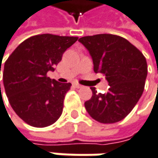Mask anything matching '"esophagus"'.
I'll use <instances>...</instances> for the list:
<instances>
[{
    "label": "esophagus",
    "mask_w": 158,
    "mask_h": 158,
    "mask_svg": "<svg viewBox=\"0 0 158 158\" xmlns=\"http://www.w3.org/2000/svg\"><path fill=\"white\" fill-rule=\"evenodd\" d=\"M73 86H74V87H76V88H82V87H83L82 85H79V84H77V83H74V84H73Z\"/></svg>",
    "instance_id": "obj_1"
}]
</instances>
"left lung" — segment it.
Returning a JSON list of instances; mask_svg holds the SVG:
<instances>
[{
  "label": "left lung",
  "instance_id": "obj_1",
  "mask_svg": "<svg viewBox=\"0 0 158 158\" xmlns=\"http://www.w3.org/2000/svg\"><path fill=\"white\" fill-rule=\"evenodd\" d=\"M89 51L94 71L105 75L110 88L85 102L87 112L101 123H115L125 118L143 94L148 75L147 60L135 46L124 38L98 34L79 39Z\"/></svg>",
  "mask_w": 158,
  "mask_h": 158
}]
</instances>
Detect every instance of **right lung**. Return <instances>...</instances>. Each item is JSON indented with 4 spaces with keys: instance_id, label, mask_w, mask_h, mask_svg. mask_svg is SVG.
Instances as JSON below:
<instances>
[{
    "instance_id": "1",
    "label": "right lung",
    "mask_w": 158,
    "mask_h": 158,
    "mask_svg": "<svg viewBox=\"0 0 158 158\" xmlns=\"http://www.w3.org/2000/svg\"><path fill=\"white\" fill-rule=\"evenodd\" d=\"M77 40L52 34L33 36L20 43L6 60L2 73L6 95L16 114L28 125L48 127L61 116L71 84L50 79L47 73L55 70L64 52Z\"/></svg>"
}]
</instances>
